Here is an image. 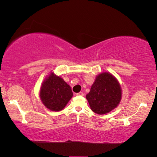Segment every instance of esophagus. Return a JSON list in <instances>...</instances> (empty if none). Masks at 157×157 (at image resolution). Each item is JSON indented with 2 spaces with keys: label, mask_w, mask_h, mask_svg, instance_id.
Instances as JSON below:
<instances>
[{
  "label": "esophagus",
  "mask_w": 157,
  "mask_h": 157,
  "mask_svg": "<svg viewBox=\"0 0 157 157\" xmlns=\"http://www.w3.org/2000/svg\"><path fill=\"white\" fill-rule=\"evenodd\" d=\"M76 95H78V96H83L84 94L82 92H79V93H78V94H77Z\"/></svg>",
  "instance_id": "esophagus-1"
}]
</instances>
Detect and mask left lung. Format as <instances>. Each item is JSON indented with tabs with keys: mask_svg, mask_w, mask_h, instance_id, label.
<instances>
[{
	"mask_svg": "<svg viewBox=\"0 0 157 157\" xmlns=\"http://www.w3.org/2000/svg\"><path fill=\"white\" fill-rule=\"evenodd\" d=\"M86 98L94 112L100 115L107 113L121 102L122 89L120 83L111 73H100L95 78Z\"/></svg>",
	"mask_w": 157,
	"mask_h": 157,
	"instance_id": "obj_1",
	"label": "left lung"
}]
</instances>
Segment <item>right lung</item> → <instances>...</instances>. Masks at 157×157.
I'll list each match as a JSON object with an SVG mask.
<instances>
[{
	"label": "right lung",
	"mask_w": 157,
	"mask_h": 157,
	"mask_svg": "<svg viewBox=\"0 0 157 157\" xmlns=\"http://www.w3.org/2000/svg\"><path fill=\"white\" fill-rule=\"evenodd\" d=\"M71 86L60 76L51 72L41 84L39 96L45 107L52 111H59L73 97Z\"/></svg>",
	"instance_id": "obj_1"
}]
</instances>
